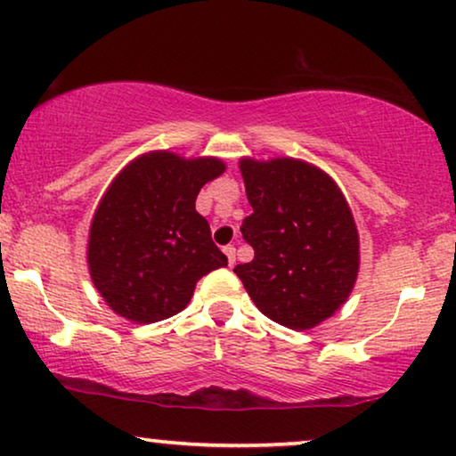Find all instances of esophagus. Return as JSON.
Wrapping results in <instances>:
<instances>
[{"label":"esophagus","instance_id":"34e87169","mask_svg":"<svg viewBox=\"0 0 456 456\" xmlns=\"http://www.w3.org/2000/svg\"><path fill=\"white\" fill-rule=\"evenodd\" d=\"M224 253H226L228 264L234 265V264H236V248H234L232 245H228V247H224Z\"/></svg>","mask_w":456,"mask_h":456}]
</instances>
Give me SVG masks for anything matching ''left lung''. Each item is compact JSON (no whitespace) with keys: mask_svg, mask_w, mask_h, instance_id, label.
I'll use <instances>...</instances> for the list:
<instances>
[{"mask_svg":"<svg viewBox=\"0 0 456 456\" xmlns=\"http://www.w3.org/2000/svg\"><path fill=\"white\" fill-rule=\"evenodd\" d=\"M255 257L234 267L261 314L290 330L334 315L359 272V234L338 184L301 159H240Z\"/></svg>","mask_w":456,"mask_h":456,"instance_id":"left-lung-1","label":"left lung"}]
</instances>
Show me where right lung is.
Listing matches in <instances>:
<instances>
[{
    "instance_id": "add662e5",
    "label": "right lung",
    "mask_w": 456,
    "mask_h": 456,
    "mask_svg": "<svg viewBox=\"0 0 456 456\" xmlns=\"http://www.w3.org/2000/svg\"><path fill=\"white\" fill-rule=\"evenodd\" d=\"M226 170L222 159L141 155L105 191L89 230V272L103 301L134 323H153L189 305L205 273L226 267L195 201Z\"/></svg>"
}]
</instances>
